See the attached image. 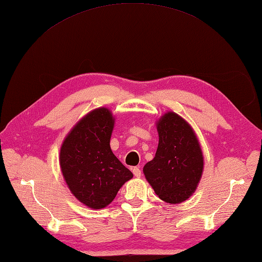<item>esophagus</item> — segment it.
Here are the masks:
<instances>
[{
    "label": "esophagus",
    "mask_w": 262,
    "mask_h": 262,
    "mask_svg": "<svg viewBox=\"0 0 262 262\" xmlns=\"http://www.w3.org/2000/svg\"><path fill=\"white\" fill-rule=\"evenodd\" d=\"M133 173L136 176V178H141V175H142V171L139 169V167H133Z\"/></svg>",
    "instance_id": "esophagus-1"
}]
</instances>
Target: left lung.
<instances>
[{
    "instance_id": "left-lung-1",
    "label": "left lung",
    "mask_w": 262,
    "mask_h": 262,
    "mask_svg": "<svg viewBox=\"0 0 262 262\" xmlns=\"http://www.w3.org/2000/svg\"><path fill=\"white\" fill-rule=\"evenodd\" d=\"M159 147L144 166V174L159 198L181 203L195 191L203 171V155L191 126L175 113H167L157 123Z\"/></svg>"
}]
</instances>
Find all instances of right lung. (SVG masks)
Listing matches in <instances>:
<instances>
[{
    "label": "right lung",
    "mask_w": 262,
    "mask_h": 262,
    "mask_svg": "<svg viewBox=\"0 0 262 262\" xmlns=\"http://www.w3.org/2000/svg\"><path fill=\"white\" fill-rule=\"evenodd\" d=\"M114 118L107 108L89 113L60 149V166L71 193L91 209L105 208L133 173L111 149Z\"/></svg>",
    "instance_id": "add662e5"
}]
</instances>
